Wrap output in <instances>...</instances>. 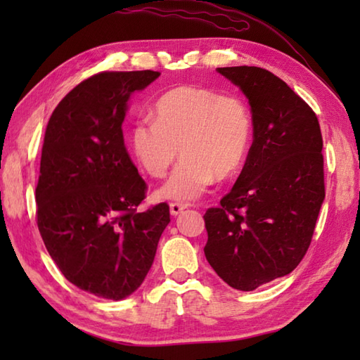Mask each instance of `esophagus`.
<instances>
[{
	"instance_id": "esophagus-1",
	"label": "esophagus",
	"mask_w": 360,
	"mask_h": 360,
	"mask_svg": "<svg viewBox=\"0 0 360 360\" xmlns=\"http://www.w3.org/2000/svg\"><path fill=\"white\" fill-rule=\"evenodd\" d=\"M184 210H186V205H182V203H172V205H169V212H172V216H178Z\"/></svg>"
}]
</instances>
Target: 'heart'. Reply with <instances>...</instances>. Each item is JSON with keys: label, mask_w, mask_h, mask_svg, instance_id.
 <instances>
[{"label": "heart", "mask_w": 360, "mask_h": 360, "mask_svg": "<svg viewBox=\"0 0 360 360\" xmlns=\"http://www.w3.org/2000/svg\"><path fill=\"white\" fill-rule=\"evenodd\" d=\"M251 112L240 96L205 87H176L154 106V119L136 120L130 148L152 178H162L182 152L186 157L158 197L191 203L217 179L241 168L251 139Z\"/></svg>", "instance_id": "obj_1"}]
</instances>
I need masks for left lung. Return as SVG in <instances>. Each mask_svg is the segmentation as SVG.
I'll use <instances>...</instances> for the list:
<instances>
[{
  "instance_id": "left-lung-1",
  "label": "left lung",
  "mask_w": 360,
  "mask_h": 360,
  "mask_svg": "<svg viewBox=\"0 0 360 360\" xmlns=\"http://www.w3.org/2000/svg\"><path fill=\"white\" fill-rule=\"evenodd\" d=\"M252 111V146L217 208L205 212V255L230 288L289 275L307 254L326 197L318 117L283 79L257 66L217 68Z\"/></svg>"
}]
</instances>
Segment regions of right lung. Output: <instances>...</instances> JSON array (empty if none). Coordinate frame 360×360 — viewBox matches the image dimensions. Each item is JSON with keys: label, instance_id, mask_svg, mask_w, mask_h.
I'll use <instances>...</instances> for the list:
<instances>
[{"label": "right lung", "instance_id": "add662e5", "mask_svg": "<svg viewBox=\"0 0 360 360\" xmlns=\"http://www.w3.org/2000/svg\"><path fill=\"white\" fill-rule=\"evenodd\" d=\"M158 71H101L53 109L42 144L36 222L47 252L79 289L120 300L135 292L169 224V206L138 211L148 184L124 143L130 95Z\"/></svg>", "mask_w": 360, "mask_h": 360}]
</instances>
